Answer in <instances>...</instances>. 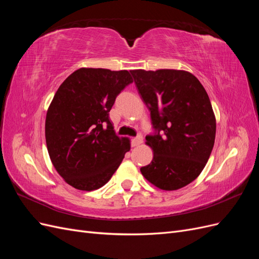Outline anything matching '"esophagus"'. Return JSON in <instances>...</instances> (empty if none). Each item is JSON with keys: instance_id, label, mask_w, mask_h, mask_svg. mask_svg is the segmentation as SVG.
Returning a JSON list of instances; mask_svg holds the SVG:
<instances>
[{"instance_id": "esophagus-1", "label": "esophagus", "mask_w": 259, "mask_h": 259, "mask_svg": "<svg viewBox=\"0 0 259 259\" xmlns=\"http://www.w3.org/2000/svg\"><path fill=\"white\" fill-rule=\"evenodd\" d=\"M143 143V136L142 135H138L137 137H134L132 139V146L133 147H136L138 145H140Z\"/></svg>"}]
</instances>
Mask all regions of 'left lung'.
Returning <instances> with one entry per match:
<instances>
[{"instance_id": "1", "label": "left lung", "mask_w": 259, "mask_h": 259, "mask_svg": "<svg viewBox=\"0 0 259 259\" xmlns=\"http://www.w3.org/2000/svg\"><path fill=\"white\" fill-rule=\"evenodd\" d=\"M131 73L155 130L146 136L153 159L140 171L162 190L180 189L201 174L214 147L216 119L207 93L184 70Z\"/></svg>"}]
</instances>
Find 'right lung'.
<instances>
[{
	"label": "right lung",
	"instance_id": "1",
	"mask_svg": "<svg viewBox=\"0 0 259 259\" xmlns=\"http://www.w3.org/2000/svg\"><path fill=\"white\" fill-rule=\"evenodd\" d=\"M131 83L127 70L81 68L55 94L46 113V146L54 167L75 189L106 185L130 151V139L115 135L109 112Z\"/></svg>",
	"mask_w": 259,
	"mask_h": 259
}]
</instances>
